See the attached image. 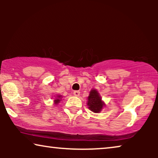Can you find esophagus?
I'll list each match as a JSON object with an SVG mask.
<instances>
[{
    "mask_svg": "<svg viewBox=\"0 0 158 158\" xmlns=\"http://www.w3.org/2000/svg\"><path fill=\"white\" fill-rule=\"evenodd\" d=\"M73 94H74V96H80V91L79 90H75V91L73 92Z\"/></svg>",
    "mask_w": 158,
    "mask_h": 158,
    "instance_id": "1",
    "label": "esophagus"
}]
</instances>
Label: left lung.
<instances>
[{"mask_svg":"<svg viewBox=\"0 0 158 158\" xmlns=\"http://www.w3.org/2000/svg\"><path fill=\"white\" fill-rule=\"evenodd\" d=\"M87 105L90 111L94 113H100L105 106V103L102 101L100 94L96 89H92L88 96Z\"/></svg>","mask_w":158,"mask_h":158,"instance_id":"8db88e82","label":"left lung"}]
</instances>
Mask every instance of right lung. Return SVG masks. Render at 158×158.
I'll return each instance as SVG.
<instances>
[{"label": "right lung", "mask_w": 158, "mask_h": 158, "mask_svg": "<svg viewBox=\"0 0 158 158\" xmlns=\"http://www.w3.org/2000/svg\"><path fill=\"white\" fill-rule=\"evenodd\" d=\"M62 96L61 95H55V99H54V105L57 106L58 103H59L62 100Z\"/></svg>", "instance_id": "1"}]
</instances>
